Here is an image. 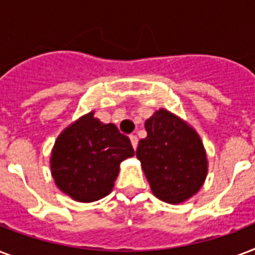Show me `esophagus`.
Masks as SVG:
<instances>
[{
  "instance_id": "esophagus-1",
  "label": "esophagus",
  "mask_w": 255,
  "mask_h": 255,
  "mask_svg": "<svg viewBox=\"0 0 255 255\" xmlns=\"http://www.w3.org/2000/svg\"><path fill=\"white\" fill-rule=\"evenodd\" d=\"M129 139H131V143H132V147H133V149H136V147H137V143H139V139H137V136L129 135Z\"/></svg>"
}]
</instances>
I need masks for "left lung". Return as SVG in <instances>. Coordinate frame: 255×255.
<instances>
[{
    "instance_id": "1",
    "label": "left lung",
    "mask_w": 255,
    "mask_h": 255,
    "mask_svg": "<svg viewBox=\"0 0 255 255\" xmlns=\"http://www.w3.org/2000/svg\"><path fill=\"white\" fill-rule=\"evenodd\" d=\"M145 129L147 137L139 141L136 157L153 194L178 204L197 193L208 172L197 133L167 110L155 112L145 122Z\"/></svg>"
}]
</instances>
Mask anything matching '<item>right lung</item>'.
Segmentation results:
<instances>
[{
  "mask_svg": "<svg viewBox=\"0 0 255 255\" xmlns=\"http://www.w3.org/2000/svg\"><path fill=\"white\" fill-rule=\"evenodd\" d=\"M131 156L129 137L90 112L59 135L51 153V173L58 188L74 200L96 201L111 192L120 163Z\"/></svg>",
  "mask_w": 255,
  "mask_h": 255,
  "instance_id": "1",
  "label": "right lung"
}]
</instances>
